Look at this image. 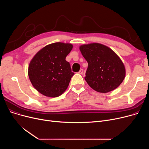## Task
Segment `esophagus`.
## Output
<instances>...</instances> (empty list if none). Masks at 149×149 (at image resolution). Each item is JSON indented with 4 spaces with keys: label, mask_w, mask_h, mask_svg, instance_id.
Masks as SVG:
<instances>
[{
    "label": "esophagus",
    "mask_w": 149,
    "mask_h": 149,
    "mask_svg": "<svg viewBox=\"0 0 149 149\" xmlns=\"http://www.w3.org/2000/svg\"><path fill=\"white\" fill-rule=\"evenodd\" d=\"M79 73L80 74H83V69H80V70H79Z\"/></svg>",
    "instance_id": "esophagus-1"
}]
</instances>
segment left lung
Returning a JSON list of instances; mask_svg holds the SVG:
<instances>
[{
  "instance_id": "1",
  "label": "left lung",
  "mask_w": 149,
  "mask_h": 149,
  "mask_svg": "<svg viewBox=\"0 0 149 149\" xmlns=\"http://www.w3.org/2000/svg\"><path fill=\"white\" fill-rule=\"evenodd\" d=\"M79 49L88 63L84 79L92 89L107 93L121 84L126 76V68L112 49L98 43L84 44Z\"/></svg>"
}]
</instances>
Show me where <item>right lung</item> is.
Masks as SVG:
<instances>
[{
	"label": "right lung",
	"instance_id": "right-lung-1",
	"mask_svg": "<svg viewBox=\"0 0 149 149\" xmlns=\"http://www.w3.org/2000/svg\"><path fill=\"white\" fill-rule=\"evenodd\" d=\"M72 48L71 43H51L38 51L30 61V81L42 95L57 97L67 89L74 73L66 57Z\"/></svg>",
	"mask_w": 149,
	"mask_h": 149
}]
</instances>
